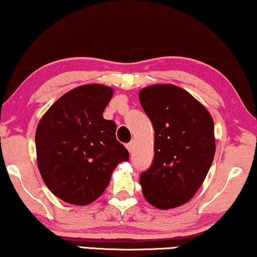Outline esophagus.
Instances as JSON below:
<instances>
[{"mask_svg":"<svg viewBox=\"0 0 257 257\" xmlns=\"http://www.w3.org/2000/svg\"><path fill=\"white\" fill-rule=\"evenodd\" d=\"M133 147H134V142H133V141H131V142H130V144L126 145V148H127V151H128L130 153H131V152L133 151Z\"/></svg>","mask_w":257,"mask_h":257,"instance_id":"34e87169","label":"esophagus"}]
</instances>
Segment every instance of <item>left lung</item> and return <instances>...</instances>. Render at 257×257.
I'll list each match as a JSON object with an SVG mask.
<instances>
[{
	"label": "left lung",
	"instance_id": "8db88e82",
	"mask_svg": "<svg viewBox=\"0 0 257 257\" xmlns=\"http://www.w3.org/2000/svg\"><path fill=\"white\" fill-rule=\"evenodd\" d=\"M139 100L155 132L153 164L140 176L142 194L163 210L183 206L214 161V120L206 106L176 85L148 86Z\"/></svg>",
	"mask_w": 257,
	"mask_h": 257
}]
</instances>
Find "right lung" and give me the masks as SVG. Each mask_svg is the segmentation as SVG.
<instances>
[{
	"mask_svg": "<svg viewBox=\"0 0 257 257\" xmlns=\"http://www.w3.org/2000/svg\"><path fill=\"white\" fill-rule=\"evenodd\" d=\"M112 95L109 86H79L58 98L39 121V171L64 202L92 203L108 187L117 165L128 160L127 149L116 139V124L102 115Z\"/></svg>",
	"mask_w": 257,
	"mask_h": 257,
	"instance_id": "obj_1",
	"label": "right lung"
}]
</instances>
